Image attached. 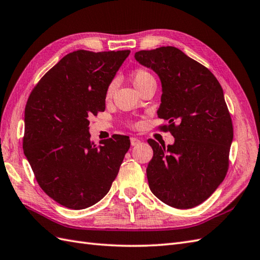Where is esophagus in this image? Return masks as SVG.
I'll return each instance as SVG.
<instances>
[{
    "mask_svg": "<svg viewBox=\"0 0 260 260\" xmlns=\"http://www.w3.org/2000/svg\"><path fill=\"white\" fill-rule=\"evenodd\" d=\"M139 143H141V139L138 137H131V145L132 146H137Z\"/></svg>",
    "mask_w": 260,
    "mask_h": 260,
    "instance_id": "34e87169",
    "label": "esophagus"
}]
</instances>
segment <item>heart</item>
<instances>
[{
	"label": "heart",
	"instance_id": "heart-1",
	"mask_svg": "<svg viewBox=\"0 0 260 260\" xmlns=\"http://www.w3.org/2000/svg\"><path fill=\"white\" fill-rule=\"evenodd\" d=\"M131 79H132L133 84L135 85V88L137 90L141 89L142 86H144L146 83H148L149 81H154V80H155L154 77H152L147 70L142 69V68H139V69H136V70L133 71L132 75H131ZM115 86H116V82L115 81H112L109 84L108 89H106V96L109 98V96L112 95L113 91L115 90Z\"/></svg>",
	"mask_w": 260,
	"mask_h": 260
}]
</instances>
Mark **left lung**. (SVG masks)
<instances>
[{
	"instance_id": "1",
	"label": "left lung",
	"mask_w": 260,
	"mask_h": 260,
	"mask_svg": "<svg viewBox=\"0 0 260 260\" xmlns=\"http://www.w3.org/2000/svg\"><path fill=\"white\" fill-rule=\"evenodd\" d=\"M136 60L160 78L158 117L168 124L174 145L148 144L154 156L146 172L152 193L177 209H191L210 198L229 170L233 124L214 75L172 46L141 50Z\"/></svg>"
}]
</instances>
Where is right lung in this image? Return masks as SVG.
Instances as JSON below:
<instances>
[{
    "label": "right lung",
    "instance_id": "obj_1",
    "mask_svg": "<svg viewBox=\"0 0 260 260\" xmlns=\"http://www.w3.org/2000/svg\"><path fill=\"white\" fill-rule=\"evenodd\" d=\"M129 52H70L26 103L24 154L39 187L66 208L86 209L104 198L129 149L128 136L95 146L89 133V117L105 110L106 89Z\"/></svg>",
    "mask_w": 260,
    "mask_h": 260
}]
</instances>
